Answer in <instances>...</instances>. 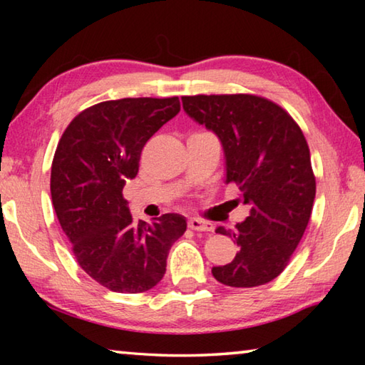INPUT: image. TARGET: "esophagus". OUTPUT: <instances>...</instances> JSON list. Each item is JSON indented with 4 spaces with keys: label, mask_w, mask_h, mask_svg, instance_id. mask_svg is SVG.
Returning a JSON list of instances; mask_svg holds the SVG:
<instances>
[{
    "label": "esophagus",
    "mask_w": 365,
    "mask_h": 365,
    "mask_svg": "<svg viewBox=\"0 0 365 365\" xmlns=\"http://www.w3.org/2000/svg\"><path fill=\"white\" fill-rule=\"evenodd\" d=\"M188 227L195 232H212L214 230V225L211 224V222H206V220L196 219V217L188 220Z\"/></svg>",
    "instance_id": "1"
}]
</instances>
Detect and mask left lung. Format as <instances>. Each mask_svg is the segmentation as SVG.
Returning a JSON list of instances; mask_svg holds the SVG:
<instances>
[{
	"instance_id": "1",
	"label": "left lung",
	"mask_w": 365,
	"mask_h": 365,
	"mask_svg": "<svg viewBox=\"0 0 365 365\" xmlns=\"http://www.w3.org/2000/svg\"><path fill=\"white\" fill-rule=\"evenodd\" d=\"M182 103L220 138L227 182L237 183L251 205L233 230H215L230 237L238 252L230 264L212 267V275L227 287L265 285L285 270L311 219L316 175L304 133L285 109L257 95L182 96Z\"/></svg>"
}]
</instances>
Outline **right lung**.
<instances>
[{
	"instance_id": "obj_1",
	"label": "right lung",
	"mask_w": 365,
	"mask_h": 365,
	"mask_svg": "<svg viewBox=\"0 0 365 365\" xmlns=\"http://www.w3.org/2000/svg\"><path fill=\"white\" fill-rule=\"evenodd\" d=\"M180 110L178 96L98 103L71 120L51 164V200L80 267L115 293L163 280L170 246L187 230L178 214L135 222L122 195L141 150Z\"/></svg>"
}]
</instances>
